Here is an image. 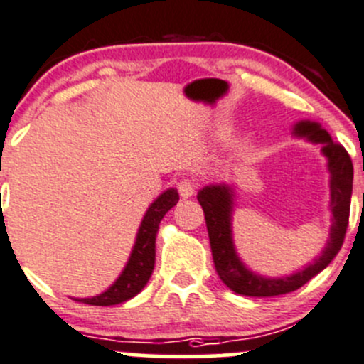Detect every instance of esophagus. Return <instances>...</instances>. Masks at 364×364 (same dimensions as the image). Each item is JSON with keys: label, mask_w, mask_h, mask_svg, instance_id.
Listing matches in <instances>:
<instances>
[{"label": "esophagus", "mask_w": 364, "mask_h": 364, "mask_svg": "<svg viewBox=\"0 0 364 364\" xmlns=\"http://www.w3.org/2000/svg\"><path fill=\"white\" fill-rule=\"evenodd\" d=\"M196 188H197L196 183L190 181V179H181V181L178 183V192L183 199H188V197H192L193 193H196Z\"/></svg>", "instance_id": "obj_1"}]
</instances>
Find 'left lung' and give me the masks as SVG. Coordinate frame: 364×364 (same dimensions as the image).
<instances>
[{
  "instance_id": "8db88e82",
  "label": "left lung",
  "mask_w": 364,
  "mask_h": 364,
  "mask_svg": "<svg viewBox=\"0 0 364 364\" xmlns=\"http://www.w3.org/2000/svg\"><path fill=\"white\" fill-rule=\"evenodd\" d=\"M294 137L304 139L311 144H321V153L328 160L329 171V209H331V230L321 255L315 257L314 262L303 269L280 278H267L255 273L240 259L232 237V213L236 192L229 185H208L197 193V200L203 205L205 227H208L209 243H211L213 260L220 280L241 296L271 297L282 296L297 291L308 280L321 273L331 264L336 253L343 245L345 232L348 225V211H350L352 197V160L343 146L333 142L328 130L315 121H297L292 130Z\"/></svg>"
}]
</instances>
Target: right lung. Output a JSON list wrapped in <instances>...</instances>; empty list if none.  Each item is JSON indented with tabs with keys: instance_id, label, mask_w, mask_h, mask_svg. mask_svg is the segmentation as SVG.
Here are the masks:
<instances>
[{
	"instance_id": "1",
	"label": "right lung",
	"mask_w": 364,
	"mask_h": 364,
	"mask_svg": "<svg viewBox=\"0 0 364 364\" xmlns=\"http://www.w3.org/2000/svg\"><path fill=\"white\" fill-rule=\"evenodd\" d=\"M178 200L179 193L176 188H168L164 193H160L146 211L141 227L137 230L135 245L132 248L130 257H128L127 266L121 271L119 277L116 278V282L102 294L93 297H80V299L75 301L93 304V306H112V304L124 303V301L137 296L146 287V284H148L153 274V267H155V240L161 218H164L168 209L178 204Z\"/></svg>"
}]
</instances>
